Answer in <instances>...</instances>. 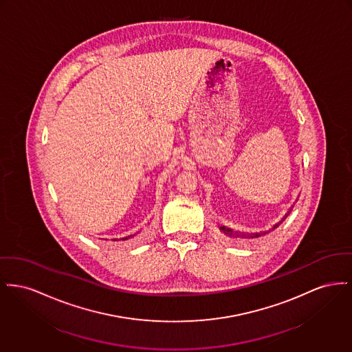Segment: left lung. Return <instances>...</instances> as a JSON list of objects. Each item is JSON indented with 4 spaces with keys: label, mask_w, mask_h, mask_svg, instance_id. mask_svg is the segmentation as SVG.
<instances>
[{
    "label": "left lung",
    "mask_w": 352,
    "mask_h": 352,
    "mask_svg": "<svg viewBox=\"0 0 352 352\" xmlns=\"http://www.w3.org/2000/svg\"><path fill=\"white\" fill-rule=\"evenodd\" d=\"M291 208H292V207H289V211L285 214V218L289 215ZM285 218H283V219H285ZM279 225H280V222H279V223L272 225L271 228H269V230H265V231H254V232H241V231H234L232 228H226V226H221L219 230H221V232H222L225 236L231 238V239H238V241H250V239H255V238H259V236H262V235L269 234L271 230H275V228H278Z\"/></svg>",
    "instance_id": "left-lung-1"
}]
</instances>
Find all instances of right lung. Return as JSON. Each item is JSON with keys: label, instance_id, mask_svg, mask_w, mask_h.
Masks as SVG:
<instances>
[{"label": "right lung", "instance_id": "obj_1", "mask_svg": "<svg viewBox=\"0 0 352 352\" xmlns=\"http://www.w3.org/2000/svg\"><path fill=\"white\" fill-rule=\"evenodd\" d=\"M137 234H140V231H137V232H134V234H130V235H127V236H124V238H121L120 241H127V239H130V238H134ZM113 241L116 242V241H118V239H113Z\"/></svg>", "mask_w": 352, "mask_h": 352}]
</instances>
